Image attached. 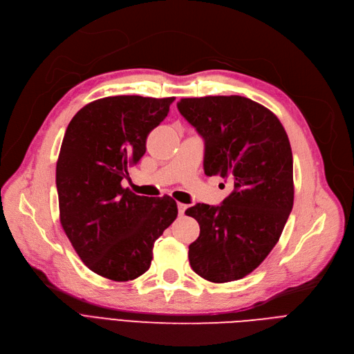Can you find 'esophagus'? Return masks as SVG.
<instances>
[{"instance_id":"esophagus-1","label":"esophagus","mask_w":354,"mask_h":354,"mask_svg":"<svg viewBox=\"0 0 354 354\" xmlns=\"http://www.w3.org/2000/svg\"><path fill=\"white\" fill-rule=\"evenodd\" d=\"M187 208H188V205H185V203H182V202H178V212H179V215H183L185 211H187Z\"/></svg>"}]
</instances>
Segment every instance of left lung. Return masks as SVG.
<instances>
[{"label": "left lung", "instance_id": "left-lung-1", "mask_svg": "<svg viewBox=\"0 0 354 354\" xmlns=\"http://www.w3.org/2000/svg\"><path fill=\"white\" fill-rule=\"evenodd\" d=\"M178 110L205 140V175L234 187L218 207L185 211L201 228L189 264L211 283L239 280L267 258L292 209L288 136L271 110L243 96L180 99Z\"/></svg>", "mask_w": 354, "mask_h": 354}]
</instances>
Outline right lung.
I'll return each instance as SVG.
<instances>
[{
  "instance_id": "right-lung-1",
  "label": "right lung",
  "mask_w": 354,
  "mask_h": 354,
  "mask_svg": "<svg viewBox=\"0 0 354 354\" xmlns=\"http://www.w3.org/2000/svg\"><path fill=\"white\" fill-rule=\"evenodd\" d=\"M174 100L99 99L80 109L64 133L55 167L62 227L82 261L109 280L146 272L155 241L178 216L171 196H139L122 187Z\"/></svg>"
}]
</instances>
